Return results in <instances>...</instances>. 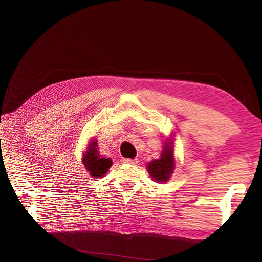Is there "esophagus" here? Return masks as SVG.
Listing matches in <instances>:
<instances>
[{
  "label": "esophagus",
  "mask_w": 262,
  "mask_h": 262,
  "mask_svg": "<svg viewBox=\"0 0 262 262\" xmlns=\"http://www.w3.org/2000/svg\"><path fill=\"white\" fill-rule=\"evenodd\" d=\"M122 162L125 164H137V159H122Z\"/></svg>",
  "instance_id": "34e87169"
}]
</instances>
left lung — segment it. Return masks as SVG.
<instances>
[{
  "label": "left lung",
  "instance_id": "8db88e82",
  "mask_svg": "<svg viewBox=\"0 0 262 262\" xmlns=\"http://www.w3.org/2000/svg\"><path fill=\"white\" fill-rule=\"evenodd\" d=\"M173 153H172L171 145L168 142L165 143L161 158L159 160H154L152 162H149L147 164V170L148 173L153 178V180H157L159 182H166L169 180L172 172H173Z\"/></svg>",
  "mask_w": 262,
  "mask_h": 262
}]
</instances>
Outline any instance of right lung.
I'll return each instance as SVG.
<instances>
[{
	"label": "right lung",
	"mask_w": 262,
	"mask_h": 262,
	"mask_svg": "<svg viewBox=\"0 0 262 262\" xmlns=\"http://www.w3.org/2000/svg\"><path fill=\"white\" fill-rule=\"evenodd\" d=\"M97 146V142H92L88 148V152L83 157V163L85 165V169L90 172L93 178L103 177L113 164V161L110 159L99 157Z\"/></svg>",
	"instance_id": "add662e5"
}]
</instances>
